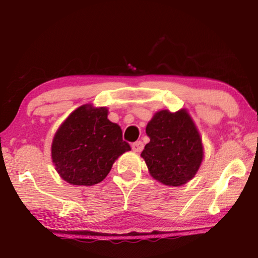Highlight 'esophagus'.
<instances>
[{"instance_id":"esophagus-1","label":"esophagus","mask_w":258,"mask_h":258,"mask_svg":"<svg viewBox=\"0 0 258 258\" xmlns=\"http://www.w3.org/2000/svg\"><path fill=\"white\" fill-rule=\"evenodd\" d=\"M132 150L134 152H141L143 150V143L141 141H137L132 145Z\"/></svg>"}]
</instances>
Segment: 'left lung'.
<instances>
[{
  "label": "left lung",
  "instance_id": "obj_1",
  "mask_svg": "<svg viewBox=\"0 0 258 258\" xmlns=\"http://www.w3.org/2000/svg\"><path fill=\"white\" fill-rule=\"evenodd\" d=\"M150 142L141 157L149 174L168 186H180L197 174L204 159L200 133L186 109L157 111L146 127Z\"/></svg>",
  "mask_w": 258,
  "mask_h": 258
}]
</instances>
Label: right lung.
<instances>
[{
	"label": "right lung",
	"instance_id": "obj_1",
	"mask_svg": "<svg viewBox=\"0 0 258 258\" xmlns=\"http://www.w3.org/2000/svg\"><path fill=\"white\" fill-rule=\"evenodd\" d=\"M130 150L120 126L108 119V108L87 103L56 130L51 158L62 180L89 186L103 181L117 158Z\"/></svg>",
	"mask_w": 258,
	"mask_h": 258
}]
</instances>
